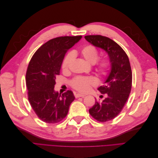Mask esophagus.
Returning <instances> with one entry per match:
<instances>
[{"label": "esophagus", "mask_w": 158, "mask_h": 158, "mask_svg": "<svg viewBox=\"0 0 158 158\" xmlns=\"http://www.w3.org/2000/svg\"><path fill=\"white\" fill-rule=\"evenodd\" d=\"M85 96V95H83V94H76L75 95V97L76 98H84Z\"/></svg>", "instance_id": "34e87169"}]
</instances>
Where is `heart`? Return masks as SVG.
<instances>
[{
    "label": "heart",
    "mask_w": 158,
    "mask_h": 158,
    "mask_svg": "<svg viewBox=\"0 0 158 158\" xmlns=\"http://www.w3.org/2000/svg\"><path fill=\"white\" fill-rule=\"evenodd\" d=\"M80 55L89 64H95V69L100 75L106 74L109 69L110 60L106 57L99 59L98 49L92 45H86L83 47L80 51ZM74 59L73 52H70L66 55L62 63V70L64 72L69 70L72 63ZM98 84L96 78L94 76H76L71 80L70 85L72 88L81 93L88 92L91 86H94Z\"/></svg>",
    "instance_id": "b5f03b06"
}]
</instances>
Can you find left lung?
I'll use <instances>...</instances> for the list:
<instances>
[{"label":"left lung","instance_id":"left-lung-1","mask_svg":"<svg viewBox=\"0 0 158 158\" xmlns=\"http://www.w3.org/2000/svg\"><path fill=\"white\" fill-rule=\"evenodd\" d=\"M84 37L90 44L106 51L111 61V73L106 84L98 88L106 97L102 102L95 99V105L89 109V114L95 120L107 122L121 112L130 95L132 79L130 61L122 47L110 38L100 35Z\"/></svg>","mask_w":158,"mask_h":158}]
</instances>
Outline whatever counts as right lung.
<instances>
[{
  "label": "right lung",
  "instance_id": "obj_1",
  "mask_svg": "<svg viewBox=\"0 0 158 158\" xmlns=\"http://www.w3.org/2000/svg\"><path fill=\"white\" fill-rule=\"evenodd\" d=\"M81 38V35L63 36L48 41L35 51L28 64L26 75L28 100L37 117L46 123L63 120L75 99L72 91L60 95L54 87L66 51Z\"/></svg>",
  "mask_w": 158,
  "mask_h": 158
}]
</instances>
